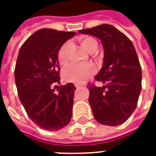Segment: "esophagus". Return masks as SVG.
<instances>
[{
    "label": "esophagus",
    "mask_w": 156,
    "mask_h": 156,
    "mask_svg": "<svg viewBox=\"0 0 156 156\" xmlns=\"http://www.w3.org/2000/svg\"><path fill=\"white\" fill-rule=\"evenodd\" d=\"M75 86H76V88H79V87H81V86H84V85H82V84H76Z\"/></svg>",
    "instance_id": "obj_1"
}]
</instances>
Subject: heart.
Masks as SVG:
<instances>
[{
    "label": "heart",
    "mask_w": 156,
    "mask_h": 156,
    "mask_svg": "<svg viewBox=\"0 0 156 156\" xmlns=\"http://www.w3.org/2000/svg\"><path fill=\"white\" fill-rule=\"evenodd\" d=\"M81 45L89 53L96 51L98 43L92 37H84L80 40ZM69 43L66 42L61 46L58 51V60L61 64H66L67 61V50ZM95 68L92 64H71L66 69L64 72L65 79L67 81L74 83H83L95 72Z\"/></svg>",
    "instance_id": "heart-1"
}]
</instances>
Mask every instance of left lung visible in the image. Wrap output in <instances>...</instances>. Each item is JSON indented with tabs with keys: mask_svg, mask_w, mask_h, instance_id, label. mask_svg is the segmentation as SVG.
Instances as JSON below:
<instances>
[{
	"mask_svg": "<svg viewBox=\"0 0 156 156\" xmlns=\"http://www.w3.org/2000/svg\"><path fill=\"white\" fill-rule=\"evenodd\" d=\"M78 32L96 36L104 48L103 65L95 79L105 86H87L93 115L102 125H121L136 110L141 90V66L136 49L125 34L111 25L102 24Z\"/></svg>",
	"mask_w": 156,
	"mask_h": 156,
	"instance_id": "obj_1",
	"label": "left lung"
}]
</instances>
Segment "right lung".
I'll use <instances>...</instances> for the list:
<instances>
[{
	"mask_svg": "<svg viewBox=\"0 0 156 156\" xmlns=\"http://www.w3.org/2000/svg\"><path fill=\"white\" fill-rule=\"evenodd\" d=\"M76 32L43 28L21 45L15 68V81L25 111L36 126L59 130L70 123L74 93L72 83L61 86L58 51Z\"/></svg>",
	"mask_w": 156,
	"mask_h": 156,
	"instance_id": "obj_1",
	"label": "right lung"
}]
</instances>
